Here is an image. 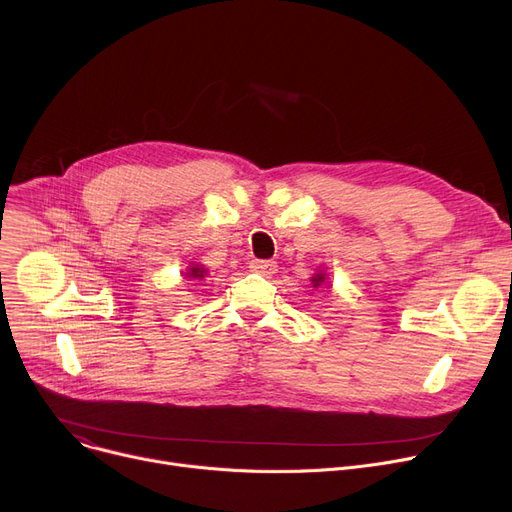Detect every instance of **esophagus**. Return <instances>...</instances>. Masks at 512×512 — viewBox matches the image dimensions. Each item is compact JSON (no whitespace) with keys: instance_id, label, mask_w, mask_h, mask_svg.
<instances>
[{"instance_id":"esophagus-1","label":"esophagus","mask_w":512,"mask_h":512,"mask_svg":"<svg viewBox=\"0 0 512 512\" xmlns=\"http://www.w3.org/2000/svg\"><path fill=\"white\" fill-rule=\"evenodd\" d=\"M249 269L253 271V274H259V276H265V278H269V276H274V274H276L278 265H276V261H263V259H255V261H251V263H249Z\"/></svg>"}]
</instances>
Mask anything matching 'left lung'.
I'll use <instances>...</instances> for the list:
<instances>
[{
  "mask_svg": "<svg viewBox=\"0 0 512 512\" xmlns=\"http://www.w3.org/2000/svg\"><path fill=\"white\" fill-rule=\"evenodd\" d=\"M313 282H315V286H319L321 282H325V278H323V274H317V278H313Z\"/></svg>",
  "mask_w": 512,
  "mask_h": 512,
  "instance_id": "1",
  "label": "left lung"
}]
</instances>
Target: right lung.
Listing matches in <instances>:
<instances>
[{
  "label": "right lung",
  "instance_id": "obj_1",
  "mask_svg": "<svg viewBox=\"0 0 512 512\" xmlns=\"http://www.w3.org/2000/svg\"><path fill=\"white\" fill-rule=\"evenodd\" d=\"M203 276H206V271H203L201 267H193V269L189 271V278H197V280H201Z\"/></svg>",
  "mask_w": 512,
  "mask_h": 512
}]
</instances>
